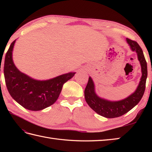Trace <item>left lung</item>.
Masks as SVG:
<instances>
[{
    "mask_svg": "<svg viewBox=\"0 0 152 152\" xmlns=\"http://www.w3.org/2000/svg\"><path fill=\"white\" fill-rule=\"evenodd\" d=\"M127 42L132 51H136L138 59L140 61L142 70V77L137 88L133 94L125 99L119 101H110L101 99L95 93V85L91 77L89 78L88 84L84 91L85 99L90 108L98 114L107 118H114L121 116L134 108L140 102L144 93L148 76L147 63L145 59L142 50L134 40L129 38Z\"/></svg>",
    "mask_w": 152,
    "mask_h": 152,
    "instance_id": "8db88e82",
    "label": "left lung"
}]
</instances>
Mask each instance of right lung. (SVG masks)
Segmentation results:
<instances>
[{"label": "right lung", "instance_id": "right-lung-1", "mask_svg": "<svg viewBox=\"0 0 152 152\" xmlns=\"http://www.w3.org/2000/svg\"><path fill=\"white\" fill-rule=\"evenodd\" d=\"M15 40L6 53L4 74L6 87L12 97L23 107L38 111L52 105L61 93L63 86L75 72L62 74L56 78L40 81L21 72L13 62L12 51Z\"/></svg>", "mask_w": 152, "mask_h": 152}]
</instances>
